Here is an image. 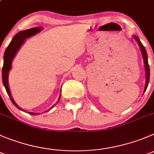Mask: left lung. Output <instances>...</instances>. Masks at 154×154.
<instances>
[{
	"instance_id": "1",
	"label": "left lung",
	"mask_w": 154,
	"mask_h": 154,
	"mask_svg": "<svg viewBox=\"0 0 154 154\" xmlns=\"http://www.w3.org/2000/svg\"><path fill=\"white\" fill-rule=\"evenodd\" d=\"M133 38L135 39V41L137 42V45L140 47V50L141 51L142 57H143V59H144V67H145V72H146V83H145V88H144V91H146L147 90V88L148 86L149 81H150V67H149L148 64V59H147V51H146L145 48L144 47V45H142V43L140 42V39L138 38V37L136 35H133Z\"/></svg>"
}]
</instances>
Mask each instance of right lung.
<instances>
[{
    "label": "right lung",
    "instance_id": "obj_1",
    "mask_svg": "<svg viewBox=\"0 0 154 154\" xmlns=\"http://www.w3.org/2000/svg\"><path fill=\"white\" fill-rule=\"evenodd\" d=\"M42 30V28L35 27V28H32V29H27V30L25 31H21V32H19L14 38H13L12 41L10 43V45H8V47L6 49L5 52H4V66H3L2 69V80H3V84H4V87H5L6 91H7V94L10 97V100L12 101V103L18 108L20 110H23L24 112L26 111L23 109H22L21 107L18 106V105L16 103V102L14 101V98H13L12 94L10 93V88H9V83H8V77H9V72H10V70L12 67V63L13 60L15 57L16 54L18 52L19 50L20 49V48L22 47V45L25 43L26 40L29 38L32 37V36L35 35L37 33L40 32ZM61 93V92H60ZM61 95V94H60ZM60 95L59 98H58V100L57 103H58V101L60 99ZM56 104H54L52 107L50 108L48 111H50V109H52L54 106ZM28 113L31 114V115H38V112H28Z\"/></svg>",
    "mask_w": 154,
    "mask_h": 154
}]
</instances>
